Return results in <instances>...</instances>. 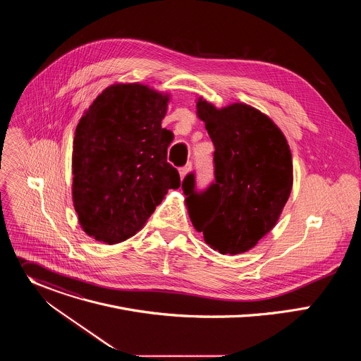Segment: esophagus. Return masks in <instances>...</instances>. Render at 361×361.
Instances as JSON below:
<instances>
[{
  "label": "esophagus",
  "instance_id": "1",
  "mask_svg": "<svg viewBox=\"0 0 361 361\" xmlns=\"http://www.w3.org/2000/svg\"><path fill=\"white\" fill-rule=\"evenodd\" d=\"M190 169H191V164H187V166H184V167H181L178 171H180V177H181V180L187 176V173L190 171Z\"/></svg>",
  "mask_w": 361,
  "mask_h": 361
}]
</instances>
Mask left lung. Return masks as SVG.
<instances>
[{"instance_id": "8db88e82", "label": "left lung", "mask_w": 361, "mask_h": 361, "mask_svg": "<svg viewBox=\"0 0 361 361\" xmlns=\"http://www.w3.org/2000/svg\"><path fill=\"white\" fill-rule=\"evenodd\" d=\"M197 116L216 148L214 183L197 194L194 174L185 176L191 223L213 250L245 252L273 230L290 197V147L266 114L243 102L216 109L198 98Z\"/></svg>"}]
</instances>
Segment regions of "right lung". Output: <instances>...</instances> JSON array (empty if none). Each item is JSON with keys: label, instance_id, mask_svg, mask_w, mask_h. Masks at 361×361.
Segmentation results:
<instances>
[{"label": "right lung", "instance_id": "obj_1", "mask_svg": "<svg viewBox=\"0 0 361 361\" xmlns=\"http://www.w3.org/2000/svg\"><path fill=\"white\" fill-rule=\"evenodd\" d=\"M170 95L114 84L81 117L73 145V201L82 230L117 244L140 231L178 171L167 163L173 133L161 127Z\"/></svg>", "mask_w": 361, "mask_h": 361}]
</instances>
